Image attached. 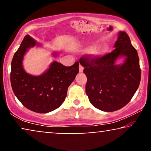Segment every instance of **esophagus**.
<instances>
[{"mask_svg": "<svg viewBox=\"0 0 151 151\" xmlns=\"http://www.w3.org/2000/svg\"><path fill=\"white\" fill-rule=\"evenodd\" d=\"M83 70H84L83 66L81 65H80V66H79V71H80V72H83Z\"/></svg>", "mask_w": 151, "mask_h": 151, "instance_id": "1", "label": "esophagus"}]
</instances>
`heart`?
I'll list each match as a JSON object with an SVG mask.
<instances>
[{
    "instance_id": "1",
    "label": "heart",
    "mask_w": 151,
    "mask_h": 151,
    "mask_svg": "<svg viewBox=\"0 0 151 151\" xmlns=\"http://www.w3.org/2000/svg\"><path fill=\"white\" fill-rule=\"evenodd\" d=\"M107 51H108V47L106 45L99 47V48H97L96 46H91L85 49L86 52H92L95 56H101V55L105 54Z\"/></svg>"
}]
</instances>
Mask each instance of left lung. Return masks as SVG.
<instances>
[{"label": "left lung", "mask_w": 151, "mask_h": 151, "mask_svg": "<svg viewBox=\"0 0 151 151\" xmlns=\"http://www.w3.org/2000/svg\"><path fill=\"white\" fill-rule=\"evenodd\" d=\"M115 49L102 56L84 55L80 63L87 77L86 93L97 109L106 112L117 111L126 106L139 87L141 69L137 50L124 32L119 33ZM119 56H125L121 65H114Z\"/></svg>", "instance_id": "left-lung-1"}]
</instances>
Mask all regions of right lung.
<instances>
[{"label":"right lung","mask_w":151,"mask_h":151,"mask_svg":"<svg viewBox=\"0 0 151 151\" xmlns=\"http://www.w3.org/2000/svg\"><path fill=\"white\" fill-rule=\"evenodd\" d=\"M36 45V41L29 35L24 37L12 59L10 80L14 94L23 106L34 112L45 113L64 102L68 87L79 72V63L66 67L54 61L42 75H29L22 68V60L27 49Z\"/></svg>","instance_id":"add662e5"}]
</instances>
